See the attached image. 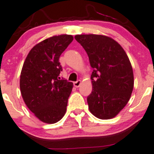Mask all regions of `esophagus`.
Wrapping results in <instances>:
<instances>
[{
  "instance_id": "1",
  "label": "esophagus",
  "mask_w": 154,
  "mask_h": 154,
  "mask_svg": "<svg viewBox=\"0 0 154 154\" xmlns=\"http://www.w3.org/2000/svg\"><path fill=\"white\" fill-rule=\"evenodd\" d=\"M80 84H81V81L77 80V81H76V82H74V86L76 88H78L79 86L80 85Z\"/></svg>"
}]
</instances>
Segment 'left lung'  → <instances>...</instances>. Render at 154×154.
<instances>
[{
    "label": "left lung",
    "instance_id": "1",
    "mask_svg": "<svg viewBox=\"0 0 154 154\" xmlns=\"http://www.w3.org/2000/svg\"><path fill=\"white\" fill-rule=\"evenodd\" d=\"M75 39L87 52L93 90L88 96L90 112L99 119L116 117L129 102L134 88L130 60L122 47L103 35H76Z\"/></svg>",
    "mask_w": 154,
    "mask_h": 154
}]
</instances>
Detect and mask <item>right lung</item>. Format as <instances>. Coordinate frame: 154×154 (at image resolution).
<instances>
[{
	"label": "right lung",
	"instance_id": "right-lung-1",
	"mask_svg": "<svg viewBox=\"0 0 154 154\" xmlns=\"http://www.w3.org/2000/svg\"><path fill=\"white\" fill-rule=\"evenodd\" d=\"M72 41L73 36L67 34L47 38L30 50L23 66L20 87L23 100L46 124L57 123L66 111L73 83L60 80L59 58Z\"/></svg>",
	"mask_w": 154,
	"mask_h": 154
}]
</instances>
